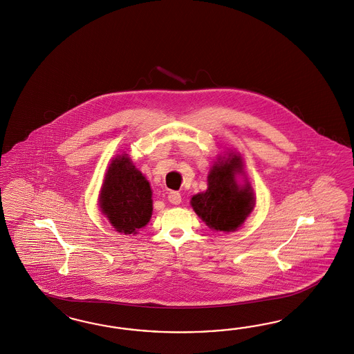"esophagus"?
<instances>
[{
	"mask_svg": "<svg viewBox=\"0 0 354 354\" xmlns=\"http://www.w3.org/2000/svg\"><path fill=\"white\" fill-rule=\"evenodd\" d=\"M167 200H169L172 205H179L182 203V194L179 192L172 191V192L169 193Z\"/></svg>",
	"mask_w": 354,
	"mask_h": 354,
	"instance_id": "esophagus-1",
	"label": "esophagus"
}]
</instances>
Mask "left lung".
<instances>
[{
  "instance_id": "1",
  "label": "left lung",
  "mask_w": 354,
  "mask_h": 354,
  "mask_svg": "<svg viewBox=\"0 0 354 354\" xmlns=\"http://www.w3.org/2000/svg\"><path fill=\"white\" fill-rule=\"evenodd\" d=\"M243 172L240 156L230 153L214 162L207 175V189L191 198L196 214L215 231L231 232L253 212L256 198L249 182L239 185L236 175Z\"/></svg>"
}]
</instances>
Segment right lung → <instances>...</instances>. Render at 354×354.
Instances as JSON below:
<instances>
[{"label": "right lung", "instance_id": "right-lung-1", "mask_svg": "<svg viewBox=\"0 0 354 354\" xmlns=\"http://www.w3.org/2000/svg\"><path fill=\"white\" fill-rule=\"evenodd\" d=\"M100 207L120 234L135 235L148 225L153 212L149 182L129 154L117 156L110 163L100 193Z\"/></svg>", "mask_w": 354, "mask_h": 354}]
</instances>
